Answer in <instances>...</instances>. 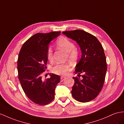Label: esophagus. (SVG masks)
Listing matches in <instances>:
<instances>
[{
    "label": "esophagus",
    "instance_id": "34e87169",
    "mask_svg": "<svg viewBox=\"0 0 124 124\" xmlns=\"http://www.w3.org/2000/svg\"><path fill=\"white\" fill-rule=\"evenodd\" d=\"M65 77H61L60 78V79H61V82H63L65 79Z\"/></svg>",
    "mask_w": 124,
    "mask_h": 124
}]
</instances>
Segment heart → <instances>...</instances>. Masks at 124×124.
Wrapping results in <instances>:
<instances>
[{
	"label": "heart",
	"mask_w": 124,
	"mask_h": 124,
	"mask_svg": "<svg viewBox=\"0 0 124 124\" xmlns=\"http://www.w3.org/2000/svg\"><path fill=\"white\" fill-rule=\"evenodd\" d=\"M56 44L59 49L63 50L66 52V59H69L71 61H74L78 59L79 51L72 41L65 37L60 38L56 41ZM53 55L52 49L51 47H49L47 51L46 55L49 61L53 60ZM71 70V66L69 63H58L52 68V72L56 74L64 75L67 74Z\"/></svg>",
	"instance_id": "heart-1"
}]
</instances>
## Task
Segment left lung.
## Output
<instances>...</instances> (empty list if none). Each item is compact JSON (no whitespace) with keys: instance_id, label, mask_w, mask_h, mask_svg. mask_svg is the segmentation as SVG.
<instances>
[{"instance_id":"8db88e82","label":"left lung","mask_w":124,"mask_h":124,"mask_svg":"<svg viewBox=\"0 0 124 124\" xmlns=\"http://www.w3.org/2000/svg\"><path fill=\"white\" fill-rule=\"evenodd\" d=\"M62 33L75 40L82 50L81 60L75 67V73L78 77L73 78L75 82L72 95L80 102H88L95 99L103 87L107 71L104 49L96 37L82 30Z\"/></svg>"}]
</instances>
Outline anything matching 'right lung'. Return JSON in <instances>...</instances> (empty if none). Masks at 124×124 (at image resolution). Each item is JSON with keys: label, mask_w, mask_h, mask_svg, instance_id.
I'll use <instances>...</instances> for the list:
<instances>
[{"label": "right lung", "mask_w": 124, "mask_h": 124, "mask_svg": "<svg viewBox=\"0 0 124 124\" xmlns=\"http://www.w3.org/2000/svg\"><path fill=\"white\" fill-rule=\"evenodd\" d=\"M61 32L38 33L25 42L19 54L17 69L18 78L27 96L33 103L46 105L54 100L55 88L60 77L51 74L44 80L42 73L46 68L47 51L49 43Z\"/></svg>", "instance_id": "1"}]
</instances>
